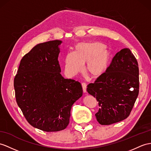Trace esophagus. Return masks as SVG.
<instances>
[{
	"mask_svg": "<svg viewBox=\"0 0 151 151\" xmlns=\"http://www.w3.org/2000/svg\"><path fill=\"white\" fill-rule=\"evenodd\" d=\"M82 85V88H83V92L85 93L86 91V84L85 83H82L81 84Z\"/></svg>",
	"mask_w": 151,
	"mask_h": 151,
	"instance_id": "esophagus-1",
	"label": "esophagus"
}]
</instances>
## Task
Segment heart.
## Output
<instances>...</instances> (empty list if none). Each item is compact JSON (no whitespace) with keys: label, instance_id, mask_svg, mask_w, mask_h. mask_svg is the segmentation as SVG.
I'll return each instance as SVG.
<instances>
[{"label":"heart","instance_id":"heart-1","mask_svg":"<svg viewBox=\"0 0 151 151\" xmlns=\"http://www.w3.org/2000/svg\"><path fill=\"white\" fill-rule=\"evenodd\" d=\"M109 50L103 43L99 42L79 43L75 46L74 52H69L64 59L65 72L73 77L84 70L88 75L97 78L103 74L109 61Z\"/></svg>","mask_w":151,"mask_h":151}]
</instances>
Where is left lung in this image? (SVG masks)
<instances>
[{
  "instance_id": "1",
  "label": "left lung",
  "mask_w": 151,
  "mask_h": 151,
  "mask_svg": "<svg viewBox=\"0 0 151 151\" xmlns=\"http://www.w3.org/2000/svg\"><path fill=\"white\" fill-rule=\"evenodd\" d=\"M88 93L99 102L98 122L110 125L127 119L139 93L137 59L126 48L117 52L103 74L87 86Z\"/></svg>"
}]
</instances>
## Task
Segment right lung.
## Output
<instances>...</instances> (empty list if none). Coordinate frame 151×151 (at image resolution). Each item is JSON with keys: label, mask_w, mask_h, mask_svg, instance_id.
I'll list each match as a JSON object with an SVG mask.
<instances>
[{"label": "right lung", "mask_w": 151, "mask_h": 151, "mask_svg": "<svg viewBox=\"0 0 151 151\" xmlns=\"http://www.w3.org/2000/svg\"><path fill=\"white\" fill-rule=\"evenodd\" d=\"M61 43L56 40L35 46L21 60L14 79L16 101L25 118L46 132L67 127L72 106L83 95L79 82L60 73Z\"/></svg>", "instance_id": "right-lung-1"}]
</instances>
